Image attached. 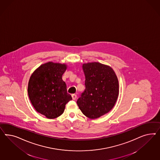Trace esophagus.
<instances>
[{"instance_id": "34e87169", "label": "esophagus", "mask_w": 160, "mask_h": 160, "mask_svg": "<svg viewBox=\"0 0 160 160\" xmlns=\"http://www.w3.org/2000/svg\"><path fill=\"white\" fill-rule=\"evenodd\" d=\"M72 97L73 100H76V98H77V95L75 94H73L72 95Z\"/></svg>"}]
</instances>
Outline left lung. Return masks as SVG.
<instances>
[{"mask_svg":"<svg viewBox=\"0 0 160 160\" xmlns=\"http://www.w3.org/2000/svg\"><path fill=\"white\" fill-rule=\"evenodd\" d=\"M85 90L77 104L84 115L95 119L110 112L118 96V82L112 68L98 62L82 65Z\"/></svg>","mask_w":160,"mask_h":160,"instance_id":"obj_1","label":"left lung"}]
</instances>
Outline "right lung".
<instances>
[{"instance_id":"obj_1","label":"right lung","mask_w":160,"mask_h":160,"mask_svg":"<svg viewBox=\"0 0 160 160\" xmlns=\"http://www.w3.org/2000/svg\"><path fill=\"white\" fill-rule=\"evenodd\" d=\"M66 66L48 62L41 65L32 74L28 84V95L38 112L48 118L61 116L65 106L72 100L62 80Z\"/></svg>"}]
</instances>
